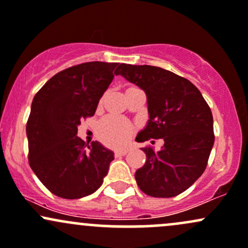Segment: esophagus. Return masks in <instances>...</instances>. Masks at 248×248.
<instances>
[{"label":"esophagus","instance_id":"obj_1","mask_svg":"<svg viewBox=\"0 0 248 248\" xmlns=\"http://www.w3.org/2000/svg\"><path fill=\"white\" fill-rule=\"evenodd\" d=\"M127 154V149H122V150H116L115 155L116 157H122V155H125Z\"/></svg>","mask_w":248,"mask_h":248}]
</instances>
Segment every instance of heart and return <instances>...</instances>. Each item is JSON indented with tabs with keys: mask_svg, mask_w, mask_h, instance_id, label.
I'll return each instance as SVG.
<instances>
[{
	"mask_svg": "<svg viewBox=\"0 0 248 248\" xmlns=\"http://www.w3.org/2000/svg\"><path fill=\"white\" fill-rule=\"evenodd\" d=\"M131 125L119 117L110 116L102 119L97 133L102 141L110 146H122L129 140L131 136Z\"/></svg>",
	"mask_w": 248,
	"mask_h": 248,
	"instance_id": "obj_1",
	"label": "heart"
}]
</instances>
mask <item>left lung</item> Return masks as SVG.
<instances>
[{"label": "left lung", "mask_w": 248, "mask_h": 248, "mask_svg": "<svg viewBox=\"0 0 248 248\" xmlns=\"http://www.w3.org/2000/svg\"><path fill=\"white\" fill-rule=\"evenodd\" d=\"M115 75L146 93L150 119L136 140L164 139L160 151L141 149L146 160L135 173L139 188L155 198L178 196L206 169L214 143L210 107L196 85L165 69L122 63Z\"/></svg>", "instance_id": "1"}]
</instances>
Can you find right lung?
Masks as SVG:
<instances>
[{"label": "right lung", "instance_id": "1", "mask_svg": "<svg viewBox=\"0 0 248 248\" xmlns=\"http://www.w3.org/2000/svg\"><path fill=\"white\" fill-rule=\"evenodd\" d=\"M118 63L88 62L58 72L32 99L27 122L29 165L55 196L79 199L103 184L113 152L78 136L82 119L94 115Z\"/></svg>", "mask_w": 248, "mask_h": 248}]
</instances>
